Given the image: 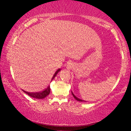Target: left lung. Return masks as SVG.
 <instances>
[{
	"mask_svg": "<svg viewBox=\"0 0 131 131\" xmlns=\"http://www.w3.org/2000/svg\"><path fill=\"white\" fill-rule=\"evenodd\" d=\"M71 94H72V95H73V96H74V98H75V99H76V100H77V101H81V102H82V101H83V100H80V99H79V98H78V97H76V96H75L74 94H73V93L72 92H71Z\"/></svg>",
	"mask_w": 131,
	"mask_h": 131,
	"instance_id": "8db88e82",
	"label": "left lung"
}]
</instances>
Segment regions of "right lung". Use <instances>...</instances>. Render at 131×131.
Returning <instances> with one entry per match:
<instances>
[{"mask_svg": "<svg viewBox=\"0 0 131 131\" xmlns=\"http://www.w3.org/2000/svg\"><path fill=\"white\" fill-rule=\"evenodd\" d=\"M61 70L60 69H59L55 71V73L53 74V76L51 80H52L53 79L55 78V77L57 76V73H58L59 71ZM23 92H24L26 94L30 96H31V97L36 98V99H43V98H45L46 96H48V95L50 93V86L46 88L45 89V90L41 91V92H28L27 91H25L24 90H23Z\"/></svg>", "mask_w": 131, "mask_h": 131, "instance_id": "1", "label": "right lung"}]
</instances>
